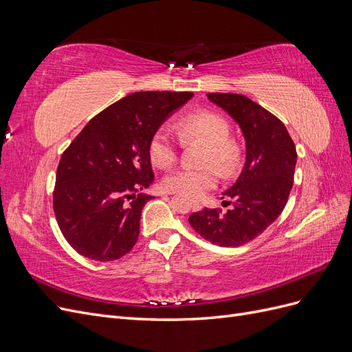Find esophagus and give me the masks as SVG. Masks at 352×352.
<instances>
[{
  "label": "esophagus",
  "mask_w": 352,
  "mask_h": 352,
  "mask_svg": "<svg viewBox=\"0 0 352 352\" xmlns=\"http://www.w3.org/2000/svg\"><path fill=\"white\" fill-rule=\"evenodd\" d=\"M201 208H202L201 202H198V201H192V210H194V211H199Z\"/></svg>",
  "instance_id": "1"
}]
</instances>
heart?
<instances>
[{"label": "heart", "instance_id": "heart-1", "mask_svg": "<svg viewBox=\"0 0 352 352\" xmlns=\"http://www.w3.org/2000/svg\"><path fill=\"white\" fill-rule=\"evenodd\" d=\"M176 131L184 142H204L206 148L201 155V163L204 166L184 167L168 173L163 180V186L168 192L198 198L219 184L218 166L226 176L238 170L242 146L236 138L230 135L229 120L223 114L208 109L190 111L180 117ZM148 155L151 163L160 168H167L176 163L177 146L168 132L158 129L151 135L148 141Z\"/></svg>", "mask_w": 352, "mask_h": 352}]
</instances>
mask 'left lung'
Instances as JSON below:
<instances>
[{"label": "left lung", "mask_w": 352, "mask_h": 352, "mask_svg": "<svg viewBox=\"0 0 352 352\" xmlns=\"http://www.w3.org/2000/svg\"><path fill=\"white\" fill-rule=\"evenodd\" d=\"M211 102L226 110L241 126L247 162L236 184L223 192L220 208L192 212L188 221L204 239L219 247H241L257 238L283 211L289 198L296 148L285 124L261 105L241 94L210 92Z\"/></svg>", "instance_id": "obj_1"}]
</instances>
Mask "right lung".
<instances>
[{
  "mask_svg": "<svg viewBox=\"0 0 352 352\" xmlns=\"http://www.w3.org/2000/svg\"><path fill=\"white\" fill-rule=\"evenodd\" d=\"M192 92H135L89 120L63 153L52 194L56 219L73 250L95 261L129 252L154 182L148 141Z\"/></svg>",
  "mask_w": 352,
  "mask_h": 352,
  "instance_id": "1",
  "label": "right lung"
}]
</instances>
